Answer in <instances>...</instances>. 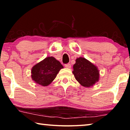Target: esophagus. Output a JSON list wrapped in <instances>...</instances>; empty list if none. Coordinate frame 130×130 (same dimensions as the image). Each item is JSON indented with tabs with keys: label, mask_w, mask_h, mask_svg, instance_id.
I'll use <instances>...</instances> for the list:
<instances>
[{
	"label": "esophagus",
	"mask_w": 130,
	"mask_h": 130,
	"mask_svg": "<svg viewBox=\"0 0 130 130\" xmlns=\"http://www.w3.org/2000/svg\"><path fill=\"white\" fill-rule=\"evenodd\" d=\"M65 67L67 68H71V65H70V63H67V64L65 65Z\"/></svg>",
	"instance_id": "esophagus-1"
}]
</instances>
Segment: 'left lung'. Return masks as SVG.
<instances>
[{
	"label": "left lung",
	"instance_id": "1",
	"mask_svg": "<svg viewBox=\"0 0 130 130\" xmlns=\"http://www.w3.org/2000/svg\"><path fill=\"white\" fill-rule=\"evenodd\" d=\"M74 74L76 80L84 87H91L98 82L100 78L98 67L84 57H79L73 65Z\"/></svg>",
	"mask_w": 130,
	"mask_h": 130
}]
</instances>
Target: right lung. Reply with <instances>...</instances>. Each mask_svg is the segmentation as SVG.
<instances>
[{
    "label": "right lung",
    "instance_id": "obj_1",
    "mask_svg": "<svg viewBox=\"0 0 130 130\" xmlns=\"http://www.w3.org/2000/svg\"><path fill=\"white\" fill-rule=\"evenodd\" d=\"M63 68L53 57H47L31 69V78L37 84L46 87L52 83L60 70Z\"/></svg>",
    "mask_w": 130,
    "mask_h": 130
}]
</instances>
